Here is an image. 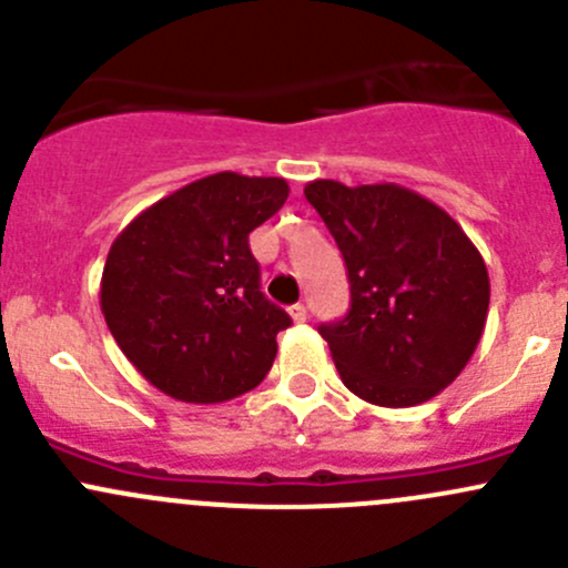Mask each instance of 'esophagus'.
<instances>
[{
    "mask_svg": "<svg viewBox=\"0 0 568 568\" xmlns=\"http://www.w3.org/2000/svg\"><path fill=\"white\" fill-rule=\"evenodd\" d=\"M288 313H291V318L296 321V324H302V321H307V307H305V305H294Z\"/></svg>",
    "mask_w": 568,
    "mask_h": 568,
    "instance_id": "esophagus-1",
    "label": "esophagus"
}]
</instances>
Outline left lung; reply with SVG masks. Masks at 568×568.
I'll return each mask as SVG.
<instances>
[{"label":"left lung","instance_id":"left-lung-1","mask_svg":"<svg viewBox=\"0 0 568 568\" xmlns=\"http://www.w3.org/2000/svg\"><path fill=\"white\" fill-rule=\"evenodd\" d=\"M305 197L348 268L352 311L321 324L343 385L376 406L439 395L475 354L489 313V272L459 222L398 183L318 178Z\"/></svg>","mask_w":568,"mask_h":568}]
</instances>
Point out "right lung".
Here are the masks:
<instances>
[{
    "instance_id": "obj_1",
    "label": "right lung",
    "mask_w": 568,
    "mask_h": 568,
    "mask_svg": "<svg viewBox=\"0 0 568 568\" xmlns=\"http://www.w3.org/2000/svg\"><path fill=\"white\" fill-rule=\"evenodd\" d=\"M285 178L214 173L136 214L109 247L101 313L129 363L183 404L266 379L288 313L261 294L250 233L288 200Z\"/></svg>"
}]
</instances>
